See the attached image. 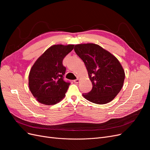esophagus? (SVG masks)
<instances>
[{"instance_id": "obj_1", "label": "esophagus", "mask_w": 150, "mask_h": 150, "mask_svg": "<svg viewBox=\"0 0 150 150\" xmlns=\"http://www.w3.org/2000/svg\"><path fill=\"white\" fill-rule=\"evenodd\" d=\"M79 81H80L79 79H77L74 80V82L75 83H79Z\"/></svg>"}]
</instances>
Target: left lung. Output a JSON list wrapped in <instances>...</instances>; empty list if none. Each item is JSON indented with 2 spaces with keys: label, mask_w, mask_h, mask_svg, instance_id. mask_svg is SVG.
<instances>
[{
  "label": "left lung",
  "mask_w": 150,
  "mask_h": 150,
  "mask_svg": "<svg viewBox=\"0 0 150 150\" xmlns=\"http://www.w3.org/2000/svg\"><path fill=\"white\" fill-rule=\"evenodd\" d=\"M74 51L84 63L93 84L85 99L98 104L110 103L123 86L125 74L120 61L98 44H77Z\"/></svg>",
  "instance_id": "obj_1"
}]
</instances>
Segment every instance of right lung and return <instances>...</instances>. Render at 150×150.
Masks as SVG:
<instances>
[{
	"instance_id": "obj_1",
	"label": "right lung",
	"mask_w": 150,
	"mask_h": 150,
	"mask_svg": "<svg viewBox=\"0 0 150 150\" xmlns=\"http://www.w3.org/2000/svg\"><path fill=\"white\" fill-rule=\"evenodd\" d=\"M74 45H54L35 62L29 75V87L37 100L46 105H53L66 96L70 83L64 81L66 67L62 61L74 49Z\"/></svg>"
}]
</instances>
